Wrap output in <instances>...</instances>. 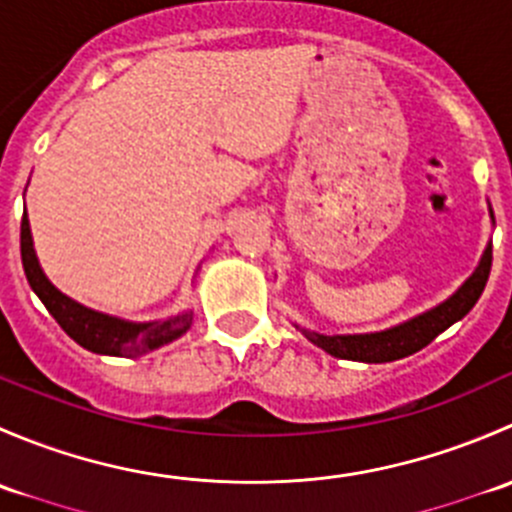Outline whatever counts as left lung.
<instances>
[{
	"instance_id": "8db88e82",
	"label": "left lung",
	"mask_w": 512,
	"mask_h": 512,
	"mask_svg": "<svg viewBox=\"0 0 512 512\" xmlns=\"http://www.w3.org/2000/svg\"><path fill=\"white\" fill-rule=\"evenodd\" d=\"M488 213L490 220H493V210L488 208ZM490 265H493V245L488 242L476 272L458 287L456 294H451V297H448L446 302L438 304V307L418 314V317L409 319V322L384 329V332L332 334V337H329V334L302 329V334L309 342L317 344V347L324 349L327 354L337 356V359L366 361V364H384V361L404 359V356L416 354L418 349L431 344L438 334L446 332L451 324H456L458 319H463L473 307H476L478 297L485 289V282H488ZM294 327H297V324H294Z\"/></svg>"
}]
</instances>
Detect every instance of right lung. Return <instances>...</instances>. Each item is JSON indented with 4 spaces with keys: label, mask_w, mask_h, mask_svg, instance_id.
I'll use <instances>...</instances> for the list:
<instances>
[{
    "label": "right lung",
    "mask_w": 512,
    "mask_h": 512,
    "mask_svg": "<svg viewBox=\"0 0 512 512\" xmlns=\"http://www.w3.org/2000/svg\"><path fill=\"white\" fill-rule=\"evenodd\" d=\"M22 265L27 275L29 287L34 289L36 297L44 302L51 317L59 322V327L94 354L108 356H141L153 352V349L170 344L173 339L183 337L193 324V312L175 314V317L160 319V322H126V319L111 317V314L96 312V309L84 307L59 292L41 270L34 252L32 230H29V218H22Z\"/></svg>",
    "instance_id": "1"
}]
</instances>
